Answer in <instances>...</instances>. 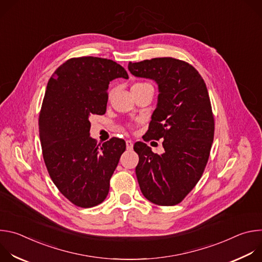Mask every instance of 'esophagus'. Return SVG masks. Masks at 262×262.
<instances>
[{
    "instance_id": "esophagus-1",
    "label": "esophagus",
    "mask_w": 262,
    "mask_h": 262,
    "mask_svg": "<svg viewBox=\"0 0 262 262\" xmlns=\"http://www.w3.org/2000/svg\"><path fill=\"white\" fill-rule=\"evenodd\" d=\"M125 143H126V149H127V150H133V148H134L133 141L132 140H126Z\"/></svg>"
}]
</instances>
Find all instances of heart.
<instances>
[{"mask_svg":"<svg viewBox=\"0 0 262 262\" xmlns=\"http://www.w3.org/2000/svg\"><path fill=\"white\" fill-rule=\"evenodd\" d=\"M145 85H148V84H145V83H138V84H135L133 87H141V86H145Z\"/></svg>","mask_w":262,"mask_h":262,"instance_id":"b5f03b06","label":"heart"}]
</instances>
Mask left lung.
I'll return each mask as SVG.
<instances>
[{
	"instance_id": "left-lung-1",
	"label": "left lung",
	"mask_w": 262,
	"mask_h": 262,
	"mask_svg": "<svg viewBox=\"0 0 262 262\" xmlns=\"http://www.w3.org/2000/svg\"><path fill=\"white\" fill-rule=\"evenodd\" d=\"M128 70L157 83L158 103L146 135L164 140L161 156L145 143L134 146L139 155L136 175L141 192L158 205L178 204L201 178L213 141L206 85L192 65L174 58L129 62Z\"/></svg>"
}]
</instances>
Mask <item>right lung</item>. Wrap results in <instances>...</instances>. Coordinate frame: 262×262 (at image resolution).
<instances>
[{
  "mask_svg": "<svg viewBox=\"0 0 262 262\" xmlns=\"http://www.w3.org/2000/svg\"><path fill=\"white\" fill-rule=\"evenodd\" d=\"M128 79L116 62L72 58L51 77L39 115L43 160L58 190L74 205L88 208L107 196L110 179L125 150L122 139L96 145L90 137L91 115L105 113L108 84Z\"/></svg>",
  "mask_w": 262,
  "mask_h": 262,
  "instance_id": "add662e5",
  "label": "right lung"
}]
</instances>
